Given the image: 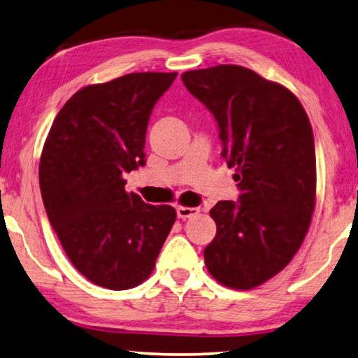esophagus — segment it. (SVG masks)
Listing matches in <instances>:
<instances>
[{
  "label": "esophagus",
  "mask_w": 358,
  "mask_h": 358,
  "mask_svg": "<svg viewBox=\"0 0 358 358\" xmlns=\"http://www.w3.org/2000/svg\"><path fill=\"white\" fill-rule=\"evenodd\" d=\"M199 214L198 208H185V206H178L177 208V215L180 219H189L194 217V215Z\"/></svg>",
  "instance_id": "1"
}]
</instances>
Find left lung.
Masks as SVG:
<instances>
[{
	"instance_id": "left-lung-1",
	"label": "left lung",
	"mask_w": 358,
	"mask_h": 358,
	"mask_svg": "<svg viewBox=\"0 0 358 358\" xmlns=\"http://www.w3.org/2000/svg\"><path fill=\"white\" fill-rule=\"evenodd\" d=\"M181 79L214 115L241 191L238 203L210 209L217 234L204 250L206 268L225 287L255 289L290 263L310 229L316 155L308 115L284 85L236 64Z\"/></svg>"
}]
</instances>
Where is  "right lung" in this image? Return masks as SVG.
<instances>
[{"label": "right lung", "mask_w": 358, "mask_h": 358, "mask_svg": "<svg viewBox=\"0 0 358 358\" xmlns=\"http://www.w3.org/2000/svg\"><path fill=\"white\" fill-rule=\"evenodd\" d=\"M177 73H131L83 87L50 128L38 165L45 210L64 253L85 279L110 290L152 273L172 230V206L124 189L144 165L149 117Z\"/></svg>", "instance_id": "add662e5"}]
</instances>
